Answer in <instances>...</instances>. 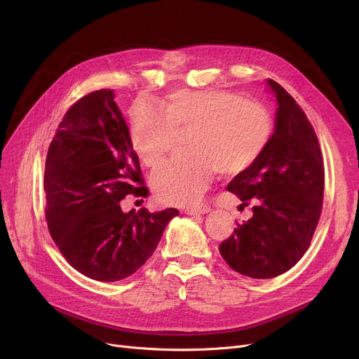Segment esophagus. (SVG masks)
<instances>
[{
  "label": "esophagus",
  "mask_w": 359,
  "mask_h": 359,
  "mask_svg": "<svg viewBox=\"0 0 359 359\" xmlns=\"http://www.w3.org/2000/svg\"><path fill=\"white\" fill-rule=\"evenodd\" d=\"M211 211V206L208 203H201L198 206H191V208H184V214L195 215V214H206Z\"/></svg>",
  "instance_id": "esophagus-1"
}]
</instances>
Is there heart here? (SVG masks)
I'll use <instances>...</instances> for the list:
<instances>
[{"label":"heart","mask_w":359,"mask_h":359,"mask_svg":"<svg viewBox=\"0 0 359 359\" xmlns=\"http://www.w3.org/2000/svg\"><path fill=\"white\" fill-rule=\"evenodd\" d=\"M179 129H191L192 148L161 163L151 184L163 202L189 205L201 199L218 170L237 176L252 168L266 151L275 123L265 104L225 90L179 88L163 106L142 102L132 110V147L147 165L175 148Z\"/></svg>","instance_id":"obj_1"}]
</instances>
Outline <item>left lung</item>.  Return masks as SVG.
Segmentation results:
<instances>
[{
	"instance_id": "left-lung-1",
	"label": "left lung",
	"mask_w": 359,
	"mask_h": 359,
	"mask_svg": "<svg viewBox=\"0 0 359 359\" xmlns=\"http://www.w3.org/2000/svg\"><path fill=\"white\" fill-rule=\"evenodd\" d=\"M278 109L272 140L259 161L237 175L229 192L253 202V217L219 244L236 272L268 279L290 271L303 257L322 214L325 165L313 125L291 94L268 80Z\"/></svg>"
}]
</instances>
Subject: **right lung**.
I'll list each match as a JSON object with an SVG mask.
<instances>
[{"label": "right lung", "instance_id": "obj_1", "mask_svg": "<svg viewBox=\"0 0 359 359\" xmlns=\"http://www.w3.org/2000/svg\"><path fill=\"white\" fill-rule=\"evenodd\" d=\"M113 90L91 91L64 115L49 145L43 187L50 237L69 265L103 282L135 273L154 253L176 208L122 212L147 198L138 156Z\"/></svg>", "mask_w": 359, "mask_h": 359}]
</instances>
